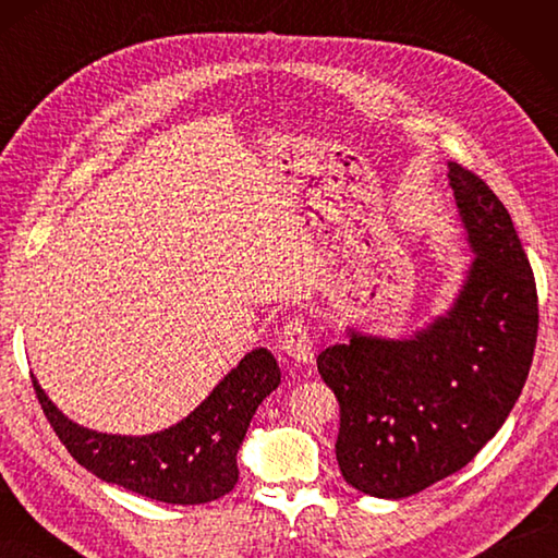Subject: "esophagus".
<instances>
[{
    "mask_svg": "<svg viewBox=\"0 0 558 558\" xmlns=\"http://www.w3.org/2000/svg\"><path fill=\"white\" fill-rule=\"evenodd\" d=\"M280 350L298 364H312L314 362V345H312V338H310V328L304 326L302 318H292V322L286 326V330H282Z\"/></svg>",
    "mask_w": 558,
    "mask_h": 558,
    "instance_id": "34e87169",
    "label": "esophagus"
}]
</instances>
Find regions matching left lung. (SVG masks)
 Masks as SVG:
<instances>
[{
  "mask_svg": "<svg viewBox=\"0 0 558 558\" xmlns=\"http://www.w3.org/2000/svg\"><path fill=\"white\" fill-rule=\"evenodd\" d=\"M472 258L444 314L408 336L364 333L318 354L340 402L342 477L405 499L475 458L511 414L537 342V288L513 220L477 174L448 162Z\"/></svg>",
  "mask_w": 558,
  "mask_h": 558,
  "instance_id": "obj_1",
  "label": "left lung"
}]
</instances>
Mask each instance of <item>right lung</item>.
Here are the masks:
<instances>
[{
	"label": "right lung",
	"instance_id": "obj_1",
	"mask_svg": "<svg viewBox=\"0 0 558 558\" xmlns=\"http://www.w3.org/2000/svg\"><path fill=\"white\" fill-rule=\"evenodd\" d=\"M278 384L276 357L266 348L252 350L184 420L146 436H122L69 420L33 378L45 417L78 465L102 482L177 506L208 504L234 489L248 422Z\"/></svg>",
	"mask_w": 558,
	"mask_h": 558
}]
</instances>
